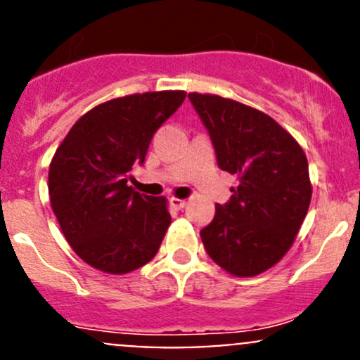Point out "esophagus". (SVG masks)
I'll use <instances>...</instances> for the list:
<instances>
[{
    "label": "esophagus",
    "instance_id": "esophagus-1",
    "mask_svg": "<svg viewBox=\"0 0 360 360\" xmlns=\"http://www.w3.org/2000/svg\"><path fill=\"white\" fill-rule=\"evenodd\" d=\"M170 205L174 207L176 210H181L184 209V205H186V200H183V198H170Z\"/></svg>",
    "mask_w": 360,
    "mask_h": 360
}]
</instances>
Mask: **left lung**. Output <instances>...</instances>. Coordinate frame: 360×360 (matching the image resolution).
Masks as SVG:
<instances>
[{"mask_svg": "<svg viewBox=\"0 0 360 360\" xmlns=\"http://www.w3.org/2000/svg\"><path fill=\"white\" fill-rule=\"evenodd\" d=\"M188 97L209 132L219 169L240 181L200 231L203 248L231 275H259L284 257L308 212L307 157L264 112L210 94Z\"/></svg>", "mask_w": 360, "mask_h": 360, "instance_id": "left-lung-1", "label": "left lung"}]
</instances>
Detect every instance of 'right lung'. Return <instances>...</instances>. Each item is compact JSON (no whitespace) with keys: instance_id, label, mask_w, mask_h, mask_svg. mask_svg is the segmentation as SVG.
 I'll return each mask as SVG.
<instances>
[{"instance_id":"1","label":"right lung","mask_w":360,"mask_h":360,"mask_svg":"<svg viewBox=\"0 0 360 360\" xmlns=\"http://www.w3.org/2000/svg\"><path fill=\"white\" fill-rule=\"evenodd\" d=\"M184 97L181 90H163L108 101L83 115L57 148L49 170L50 203L69 245L90 266L129 274L158 252L170 224L167 200L127 183Z\"/></svg>"}]
</instances>
